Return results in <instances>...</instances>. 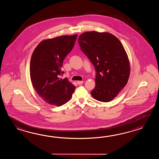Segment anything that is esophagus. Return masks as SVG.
<instances>
[{
  "label": "esophagus",
  "mask_w": 159,
  "mask_h": 159,
  "mask_svg": "<svg viewBox=\"0 0 159 159\" xmlns=\"http://www.w3.org/2000/svg\"><path fill=\"white\" fill-rule=\"evenodd\" d=\"M84 83V81H77V84H82Z\"/></svg>",
  "instance_id": "34e87169"
}]
</instances>
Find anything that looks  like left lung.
<instances>
[{"label":"left lung","instance_id":"8db88e82","mask_svg":"<svg viewBox=\"0 0 159 159\" xmlns=\"http://www.w3.org/2000/svg\"><path fill=\"white\" fill-rule=\"evenodd\" d=\"M78 43L97 72L91 95L99 101H111L125 87L130 74L129 57L121 42L110 33L90 31L80 34Z\"/></svg>","mask_w":159,"mask_h":159}]
</instances>
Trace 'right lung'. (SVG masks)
I'll return each instance as SVG.
<instances>
[{
  "label": "right lung",
  "mask_w": 159,
  "mask_h": 159,
  "mask_svg": "<svg viewBox=\"0 0 159 159\" xmlns=\"http://www.w3.org/2000/svg\"><path fill=\"white\" fill-rule=\"evenodd\" d=\"M77 37L61 36L41 41L34 49L30 62V80L34 90L44 101L61 106L72 97L75 86L67 78L58 77L66 56L74 47Z\"/></svg>",
  "instance_id": "obj_1"
}]
</instances>
